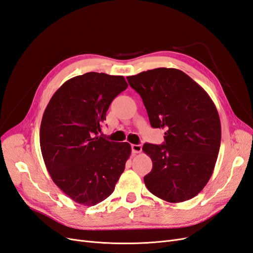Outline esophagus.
Returning a JSON list of instances; mask_svg holds the SVG:
<instances>
[{
	"instance_id": "1",
	"label": "esophagus",
	"mask_w": 253,
	"mask_h": 253,
	"mask_svg": "<svg viewBox=\"0 0 253 253\" xmlns=\"http://www.w3.org/2000/svg\"><path fill=\"white\" fill-rule=\"evenodd\" d=\"M132 151L133 153H140L142 150V145L141 144H132Z\"/></svg>"
}]
</instances>
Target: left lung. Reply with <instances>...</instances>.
<instances>
[{"instance_id": "8db88e82", "label": "left lung", "mask_w": 253, "mask_h": 253, "mask_svg": "<svg viewBox=\"0 0 253 253\" xmlns=\"http://www.w3.org/2000/svg\"><path fill=\"white\" fill-rule=\"evenodd\" d=\"M147 109L163 144L144 143L153 168L144 176L152 194L169 203L196 196L209 181L220 145V120L212 99L187 74L159 67L126 77Z\"/></svg>"}]
</instances>
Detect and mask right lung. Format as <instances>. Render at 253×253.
Here are the masks:
<instances>
[{
	"label": "right lung",
	"mask_w": 253,
	"mask_h": 253,
	"mask_svg": "<svg viewBox=\"0 0 253 253\" xmlns=\"http://www.w3.org/2000/svg\"><path fill=\"white\" fill-rule=\"evenodd\" d=\"M122 76L86 73L63 83L44 111L40 147L53 182L76 203L95 206L115 189L131 155L127 142L99 136Z\"/></svg>",
	"instance_id": "obj_1"
}]
</instances>
